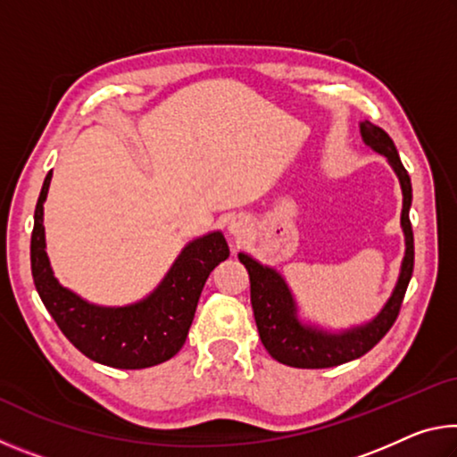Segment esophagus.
<instances>
[{
  "label": "esophagus",
  "mask_w": 457,
  "mask_h": 457,
  "mask_svg": "<svg viewBox=\"0 0 457 457\" xmlns=\"http://www.w3.org/2000/svg\"><path fill=\"white\" fill-rule=\"evenodd\" d=\"M228 231L231 236L242 237L247 231V221L242 218V215H236V218H231V221L228 223Z\"/></svg>",
  "instance_id": "34e87169"
}]
</instances>
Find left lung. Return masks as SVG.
<instances>
[{
  "instance_id": "left-lung-1",
  "label": "left lung",
  "mask_w": 457,
  "mask_h": 457,
  "mask_svg": "<svg viewBox=\"0 0 457 457\" xmlns=\"http://www.w3.org/2000/svg\"><path fill=\"white\" fill-rule=\"evenodd\" d=\"M361 135L367 146L383 154L389 161L393 171L397 173L401 191H403V212H401V228L405 234V258L401 264V274L395 290L386 300L383 311L373 320L343 332H327L316 327H308L298 320V308L294 303L292 292L284 278L274 268L262 266L260 262L237 253V258L250 274V296L253 319L260 332L262 345L272 354V359L288 367L298 369H327L337 367L362 357L381 340L393 322L397 320L401 303L407 292L409 280L413 274V229L409 221V207H411V179L401 163L395 143L381 127L373 122H361Z\"/></svg>"
}]
</instances>
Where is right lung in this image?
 Listing matches in <instances>:
<instances>
[{"label": "right lung", "instance_id": "1", "mask_svg": "<svg viewBox=\"0 0 457 457\" xmlns=\"http://www.w3.org/2000/svg\"><path fill=\"white\" fill-rule=\"evenodd\" d=\"M52 171L46 175L34 212L32 276L44 306L58 328L82 354L114 369H146L181 351L195 316L201 290L212 270L229 256L221 231H212L183 247L157 288L141 303L96 306L60 286L50 268L44 237V201Z\"/></svg>", "mask_w": 457, "mask_h": 457}]
</instances>
